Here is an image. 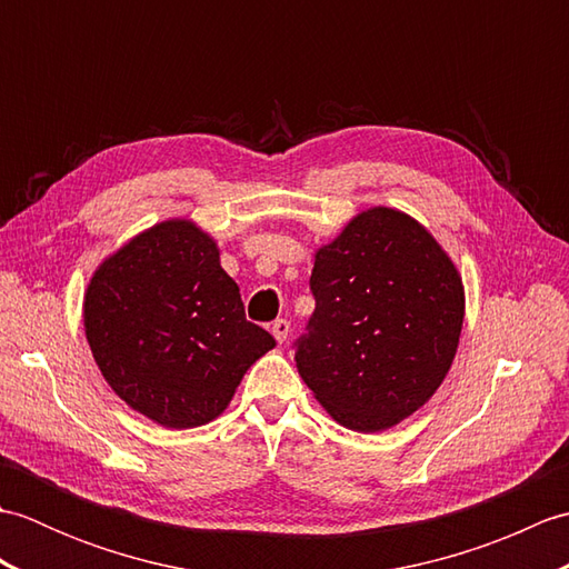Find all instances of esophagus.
<instances>
[{
	"instance_id": "esophagus-1",
	"label": "esophagus",
	"mask_w": 569,
	"mask_h": 569,
	"mask_svg": "<svg viewBox=\"0 0 569 569\" xmlns=\"http://www.w3.org/2000/svg\"><path fill=\"white\" fill-rule=\"evenodd\" d=\"M271 332H273V337H276V342H286V337H288V332H291V322L288 320H276L273 325H271Z\"/></svg>"
}]
</instances>
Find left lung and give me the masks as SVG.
<instances>
[{
  "mask_svg": "<svg viewBox=\"0 0 569 569\" xmlns=\"http://www.w3.org/2000/svg\"><path fill=\"white\" fill-rule=\"evenodd\" d=\"M316 312L298 373L340 426L377 432L413 416L450 371L465 320L455 263L413 217L359 212L316 253Z\"/></svg>",
  "mask_w": 569,
  "mask_h": 569,
  "instance_id": "1",
  "label": "left lung"
}]
</instances>
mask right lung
<instances>
[{
  "label": "right lung",
  "instance_id": "1",
  "mask_svg": "<svg viewBox=\"0 0 569 569\" xmlns=\"http://www.w3.org/2000/svg\"><path fill=\"white\" fill-rule=\"evenodd\" d=\"M84 335L112 391L176 430L220 416L276 347L247 320L214 239L188 220L156 224L100 263L84 293Z\"/></svg>",
  "mask_w": 569,
  "mask_h": 569
}]
</instances>
